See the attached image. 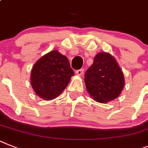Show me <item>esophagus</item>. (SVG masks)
I'll return each mask as SVG.
<instances>
[{
  "instance_id": "1",
  "label": "esophagus",
  "mask_w": 148,
  "mask_h": 148,
  "mask_svg": "<svg viewBox=\"0 0 148 148\" xmlns=\"http://www.w3.org/2000/svg\"><path fill=\"white\" fill-rule=\"evenodd\" d=\"M83 73H84V69H79V70H77V71H76V74L79 76L82 75Z\"/></svg>"
}]
</instances>
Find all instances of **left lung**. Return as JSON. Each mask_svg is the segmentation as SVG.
Returning <instances> with one entry per match:
<instances>
[{"label":"left lung","instance_id":"8db88e82","mask_svg":"<svg viewBox=\"0 0 148 148\" xmlns=\"http://www.w3.org/2000/svg\"><path fill=\"white\" fill-rule=\"evenodd\" d=\"M85 83L94 100L107 103L120 95L125 86V77L114 56L108 52H99L86 71Z\"/></svg>","mask_w":148,"mask_h":148}]
</instances>
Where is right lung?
I'll return each instance as SVG.
<instances>
[{
  "label": "right lung",
  "instance_id": "obj_1",
  "mask_svg": "<svg viewBox=\"0 0 148 148\" xmlns=\"http://www.w3.org/2000/svg\"><path fill=\"white\" fill-rule=\"evenodd\" d=\"M74 75L68 58L58 50H53L34 63L30 80L38 97L51 100L62 94Z\"/></svg>",
  "mask_w": 148,
  "mask_h": 148
}]
</instances>
